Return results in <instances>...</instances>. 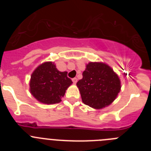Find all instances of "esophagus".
Wrapping results in <instances>:
<instances>
[{
  "mask_svg": "<svg viewBox=\"0 0 151 151\" xmlns=\"http://www.w3.org/2000/svg\"><path fill=\"white\" fill-rule=\"evenodd\" d=\"M72 80H73V83H74V84H76V82H77V78H73Z\"/></svg>",
  "mask_w": 151,
  "mask_h": 151,
  "instance_id": "1",
  "label": "esophagus"
}]
</instances>
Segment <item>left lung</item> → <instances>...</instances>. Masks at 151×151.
I'll return each instance as SVG.
<instances>
[{"label":"left lung","instance_id":"1","mask_svg":"<svg viewBox=\"0 0 151 151\" xmlns=\"http://www.w3.org/2000/svg\"><path fill=\"white\" fill-rule=\"evenodd\" d=\"M77 82L82 102L94 109L111 104L120 91V79L107 64L90 62Z\"/></svg>","mask_w":151,"mask_h":151}]
</instances>
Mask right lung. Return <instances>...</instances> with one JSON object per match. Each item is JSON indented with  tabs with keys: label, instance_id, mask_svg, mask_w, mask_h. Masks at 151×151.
Returning <instances> with one entry per match:
<instances>
[{
	"label": "right lung",
	"instance_id": "obj_1",
	"mask_svg": "<svg viewBox=\"0 0 151 151\" xmlns=\"http://www.w3.org/2000/svg\"><path fill=\"white\" fill-rule=\"evenodd\" d=\"M67 72H60L53 62H45L36 68L31 76L30 92L37 101L45 104L61 101L66 89L72 85Z\"/></svg>",
	"mask_w": 151,
	"mask_h": 151
}]
</instances>
